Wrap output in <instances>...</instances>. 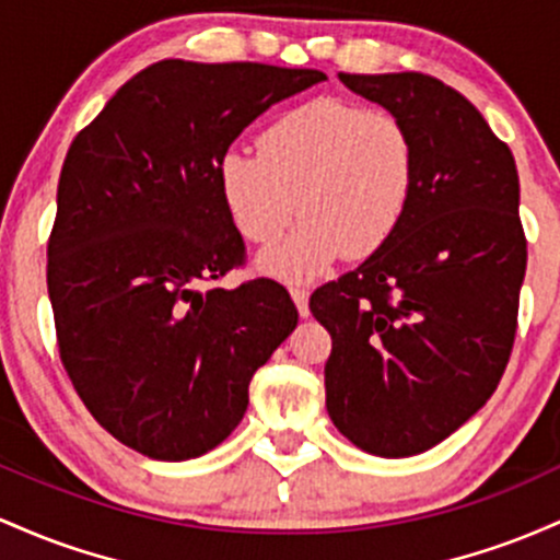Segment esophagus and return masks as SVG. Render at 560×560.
Here are the masks:
<instances>
[{
  "label": "esophagus",
  "instance_id": "esophagus-1",
  "mask_svg": "<svg viewBox=\"0 0 560 560\" xmlns=\"http://www.w3.org/2000/svg\"><path fill=\"white\" fill-rule=\"evenodd\" d=\"M288 291H291L293 301H296V310H299L301 317H310V288L299 285V282H296V285H291Z\"/></svg>",
  "mask_w": 560,
  "mask_h": 560
}]
</instances>
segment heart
I'll return each mask as SVG.
<instances>
[{"mask_svg":"<svg viewBox=\"0 0 560 560\" xmlns=\"http://www.w3.org/2000/svg\"><path fill=\"white\" fill-rule=\"evenodd\" d=\"M217 179L232 224L256 246L304 213L261 264L280 278H310L336 256L362 259L392 241L416 192L418 148L397 113L317 97L275 118L259 153L228 150Z\"/></svg>","mask_w":560,"mask_h":560,"instance_id":"obj_1","label":"heart"}]
</instances>
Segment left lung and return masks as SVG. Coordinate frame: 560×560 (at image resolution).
Returning <instances> with one entry per match:
<instances>
[{
  "mask_svg": "<svg viewBox=\"0 0 560 560\" xmlns=\"http://www.w3.org/2000/svg\"><path fill=\"white\" fill-rule=\"evenodd\" d=\"M416 137L410 209L381 250L312 293L332 338L325 405L364 452L410 457L487 405L518 328L526 235L511 148L425 73H338Z\"/></svg>",
  "mask_w": 560,
  "mask_h": 560,
  "instance_id": "8db88e82",
  "label": "left lung"
}]
</instances>
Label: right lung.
Masks as SVG:
<instances>
[{"label": "right lung", "instance_id": "1", "mask_svg": "<svg viewBox=\"0 0 560 560\" xmlns=\"http://www.w3.org/2000/svg\"><path fill=\"white\" fill-rule=\"evenodd\" d=\"M312 68L161 60L73 137L47 243L60 362L92 418L155 460H190L241 423L256 370L296 328L280 282L235 291L246 243L217 166Z\"/></svg>", "mask_w": 560, "mask_h": 560}]
</instances>
